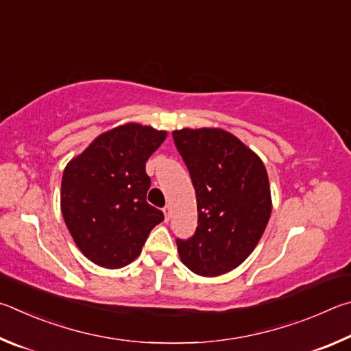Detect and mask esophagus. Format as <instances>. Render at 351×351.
I'll use <instances>...</instances> for the list:
<instances>
[{"instance_id":"1","label":"esophagus","mask_w":351,"mask_h":351,"mask_svg":"<svg viewBox=\"0 0 351 351\" xmlns=\"http://www.w3.org/2000/svg\"><path fill=\"white\" fill-rule=\"evenodd\" d=\"M163 214H165V219L169 220V217H171V206L169 205H166L163 208Z\"/></svg>"}]
</instances>
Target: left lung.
<instances>
[{
    "instance_id": "obj_1",
    "label": "left lung",
    "mask_w": 351,
    "mask_h": 351,
    "mask_svg": "<svg viewBox=\"0 0 351 351\" xmlns=\"http://www.w3.org/2000/svg\"><path fill=\"white\" fill-rule=\"evenodd\" d=\"M172 137L197 199V230L177 239L180 259L199 276L225 274L253 253L271 216L265 165L225 129L183 128Z\"/></svg>"
}]
</instances>
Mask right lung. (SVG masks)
Returning a JSON list of instances; mask_svg holds the SVG:
<instances>
[{
    "mask_svg": "<svg viewBox=\"0 0 351 351\" xmlns=\"http://www.w3.org/2000/svg\"><path fill=\"white\" fill-rule=\"evenodd\" d=\"M166 131L126 123L98 135L66 165L60 204L80 251L103 268H121L140 254L163 213L146 202V162Z\"/></svg>",
    "mask_w": 351,
    "mask_h": 351,
    "instance_id": "1",
    "label": "right lung"
}]
</instances>
